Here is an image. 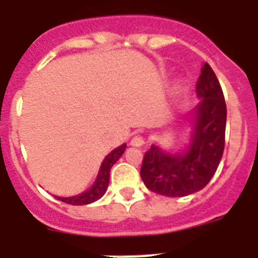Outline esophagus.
<instances>
[{"label":"esophagus","instance_id":"esophagus-1","mask_svg":"<svg viewBox=\"0 0 258 258\" xmlns=\"http://www.w3.org/2000/svg\"><path fill=\"white\" fill-rule=\"evenodd\" d=\"M144 143H146V138L143 135H135L131 139V146L134 147H142Z\"/></svg>","mask_w":258,"mask_h":258}]
</instances>
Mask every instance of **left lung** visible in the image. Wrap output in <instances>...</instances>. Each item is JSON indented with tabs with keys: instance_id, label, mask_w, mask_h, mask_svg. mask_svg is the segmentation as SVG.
<instances>
[{
	"instance_id": "1",
	"label": "left lung",
	"mask_w": 258,
	"mask_h": 258,
	"mask_svg": "<svg viewBox=\"0 0 258 258\" xmlns=\"http://www.w3.org/2000/svg\"><path fill=\"white\" fill-rule=\"evenodd\" d=\"M199 102L194 110V133L185 152L169 155L152 146L143 157L142 176L151 191L185 197L203 189L215 174L224 151L227 107L222 86L205 62L197 82Z\"/></svg>"
}]
</instances>
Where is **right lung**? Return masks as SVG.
I'll use <instances>...</instances> for the list:
<instances>
[{"instance_id":"obj_1","label":"right lung","mask_w":258,"mask_h":258,"mask_svg":"<svg viewBox=\"0 0 258 258\" xmlns=\"http://www.w3.org/2000/svg\"><path fill=\"white\" fill-rule=\"evenodd\" d=\"M124 149L125 144H123V146H120L119 148L114 149L110 155L106 156V159L103 160L102 165H101V169H99L96 182H94V185H93L88 191L82 192L80 196L68 197V198L57 197V199L61 201V202L68 203V205H75V206H81V205H89V203L96 202L97 199H99L103 194H105L106 189H107V185H109L110 169H111V166L115 164L116 160L124 153Z\"/></svg>"}]
</instances>
